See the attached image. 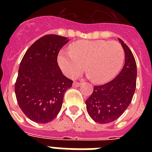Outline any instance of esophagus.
<instances>
[{
    "label": "esophagus",
    "mask_w": 152,
    "mask_h": 152,
    "mask_svg": "<svg viewBox=\"0 0 152 152\" xmlns=\"http://www.w3.org/2000/svg\"><path fill=\"white\" fill-rule=\"evenodd\" d=\"M81 84V83H78V82H74L73 83V85L74 86H77V87H78V86H80Z\"/></svg>",
    "instance_id": "34e87169"
}]
</instances>
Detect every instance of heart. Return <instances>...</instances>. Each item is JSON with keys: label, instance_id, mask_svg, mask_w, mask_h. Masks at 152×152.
I'll return each instance as SVG.
<instances>
[{"label": "heart", "instance_id": "1", "mask_svg": "<svg viewBox=\"0 0 152 152\" xmlns=\"http://www.w3.org/2000/svg\"><path fill=\"white\" fill-rule=\"evenodd\" d=\"M125 52L117 42L80 40L69 46V52L61 51L57 57L60 68L67 76L74 78L86 70L93 83L103 84L115 77L122 68Z\"/></svg>", "mask_w": 152, "mask_h": 152}]
</instances>
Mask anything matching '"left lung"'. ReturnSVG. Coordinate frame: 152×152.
I'll list each match as a JSON object with an SVG mask.
<instances>
[{
    "mask_svg": "<svg viewBox=\"0 0 152 152\" xmlns=\"http://www.w3.org/2000/svg\"><path fill=\"white\" fill-rule=\"evenodd\" d=\"M118 39L125 51V65L120 73L109 83L95 86L92 94L85 101L89 116L99 124L117 120L129 106L136 90V61L127 45Z\"/></svg>",
    "mask_w": 152,
    "mask_h": 152,
    "instance_id": "1",
    "label": "left lung"
}]
</instances>
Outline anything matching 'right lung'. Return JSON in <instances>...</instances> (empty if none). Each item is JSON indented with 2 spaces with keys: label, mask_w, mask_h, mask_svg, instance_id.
<instances>
[{
  "label": "right lung",
  "mask_w": 152,
  "mask_h": 152,
  "mask_svg": "<svg viewBox=\"0 0 152 152\" xmlns=\"http://www.w3.org/2000/svg\"><path fill=\"white\" fill-rule=\"evenodd\" d=\"M68 42L66 37L45 35L30 46L20 62L15 84L16 100L34 122L53 120L61 109L64 93L72 85L57 64L58 53Z\"/></svg>",
  "instance_id": "obj_1"
}]
</instances>
